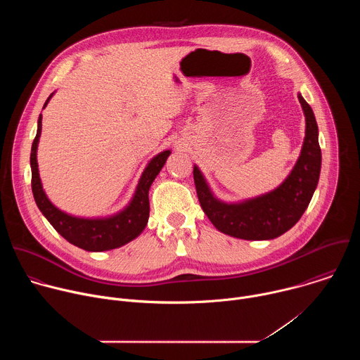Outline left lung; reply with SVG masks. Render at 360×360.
Returning <instances> with one entry per match:
<instances>
[{"label": "left lung", "instance_id": "8db88e82", "mask_svg": "<svg viewBox=\"0 0 360 360\" xmlns=\"http://www.w3.org/2000/svg\"><path fill=\"white\" fill-rule=\"evenodd\" d=\"M297 98L306 120L302 150L292 172L274 191L242 202L226 203L214 196L202 172L193 165L200 207L222 233L246 240L275 239L289 231L309 205L319 182L322 153L314 111L300 94Z\"/></svg>", "mask_w": 360, "mask_h": 360}]
</instances>
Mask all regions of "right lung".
I'll return each mask as SVG.
<instances>
[{"label": "right lung", "instance_id": "right-lung-1", "mask_svg": "<svg viewBox=\"0 0 360 360\" xmlns=\"http://www.w3.org/2000/svg\"><path fill=\"white\" fill-rule=\"evenodd\" d=\"M54 92L45 101L44 108L46 107L48 101ZM42 117L38 118V129L31 148V186L37 207L42 212V215L48 219V222L54 226V229L65 238L70 243L89 252H102L120 248L132 239H135L146 226L149 218V188L157 178L162 167L165 165L171 150H164L153 157L146 168L143 169L141 179L138 182L134 198L131 199L128 207L108 218H78L68 215L54 207L51 200L46 198L38 172L37 162V148L41 135V122Z\"/></svg>", "mask_w": 360, "mask_h": 360}]
</instances>
